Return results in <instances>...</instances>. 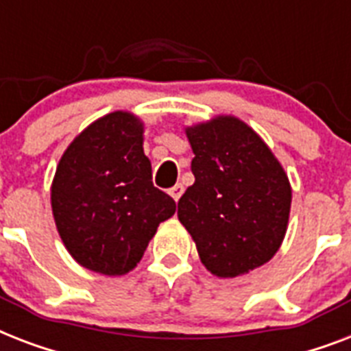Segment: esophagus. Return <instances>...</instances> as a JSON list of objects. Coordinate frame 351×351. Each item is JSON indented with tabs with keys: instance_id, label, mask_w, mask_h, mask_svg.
<instances>
[{
	"instance_id": "1",
	"label": "esophagus",
	"mask_w": 351,
	"mask_h": 351,
	"mask_svg": "<svg viewBox=\"0 0 351 351\" xmlns=\"http://www.w3.org/2000/svg\"><path fill=\"white\" fill-rule=\"evenodd\" d=\"M182 193H184V186H182V184H176V186H173L169 189V195L173 198H175L176 202H178V200H180V197H182Z\"/></svg>"
}]
</instances>
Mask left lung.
<instances>
[{"label":"left lung","mask_w":351,"mask_h":351,"mask_svg":"<svg viewBox=\"0 0 351 351\" xmlns=\"http://www.w3.org/2000/svg\"><path fill=\"white\" fill-rule=\"evenodd\" d=\"M195 184L178 200V220L217 277L266 264L282 244L291 187L282 165L251 127L233 117L187 127Z\"/></svg>","instance_id":"8db88e82"}]
</instances>
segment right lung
Returning <instances> with one entry per match:
<instances>
[{"instance_id": "1", "label": "right lung", "mask_w": 351, "mask_h": 351, "mask_svg": "<svg viewBox=\"0 0 351 351\" xmlns=\"http://www.w3.org/2000/svg\"><path fill=\"white\" fill-rule=\"evenodd\" d=\"M142 132L138 118L111 112L76 136L58 164L51 191L58 233L90 271H131L160 222L175 215V200L153 186Z\"/></svg>"}]
</instances>
